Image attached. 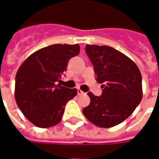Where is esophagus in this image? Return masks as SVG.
<instances>
[{
    "instance_id": "34e87169",
    "label": "esophagus",
    "mask_w": 159,
    "mask_h": 159,
    "mask_svg": "<svg viewBox=\"0 0 159 159\" xmlns=\"http://www.w3.org/2000/svg\"><path fill=\"white\" fill-rule=\"evenodd\" d=\"M77 93H78V95H82V94H84V92L81 91L80 88H77Z\"/></svg>"
}]
</instances>
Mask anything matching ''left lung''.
I'll return each mask as SVG.
<instances>
[{
  "instance_id": "left-lung-1",
  "label": "left lung",
  "mask_w": 159,
  "mask_h": 159,
  "mask_svg": "<svg viewBox=\"0 0 159 159\" xmlns=\"http://www.w3.org/2000/svg\"><path fill=\"white\" fill-rule=\"evenodd\" d=\"M85 52L102 93L97 97L88 92L91 102L83 113L98 127H113L131 115L141 102V72L131 59L111 46L86 45Z\"/></svg>"
}]
</instances>
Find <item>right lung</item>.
Returning a JSON list of instances; mask_svg holds the SVG:
<instances>
[{"mask_svg":"<svg viewBox=\"0 0 159 159\" xmlns=\"http://www.w3.org/2000/svg\"><path fill=\"white\" fill-rule=\"evenodd\" d=\"M80 46L55 44L31 54L18 68L15 79V100L22 113L40 128L57 125L76 89L59 83L68 61L80 53Z\"/></svg>","mask_w":159,"mask_h":159,"instance_id":"add662e5","label":"right lung"}]
</instances>
